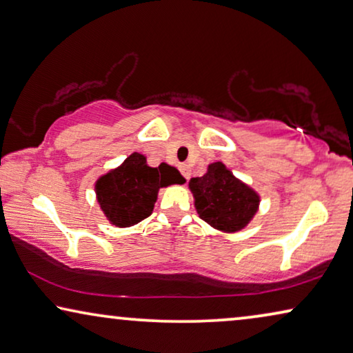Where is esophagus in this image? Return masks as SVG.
Masks as SVG:
<instances>
[{
  "label": "esophagus",
  "mask_w": 353,
  "mask_h": 353,
  "mask_svg": "<svg viewBox=\"0 0 353 353\" xmlns=\"http://www.w3.org/2000/svg\"><path fill=\"white\" fill-rule=\"evenodd\" d=\"M180 172L183 173V176H185L186 180H189V167L186 164H181L180 165Z\"/></svg>",
  "instance_id": "34e87169"
}]
</instances>
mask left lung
Instances as JSON below:
<instances>
[{"mask_svg": "<svg viewBox=\"0 0 353 353\" xmlns=\"http://www.w3.org/2000/svg\"><path fill=\"white\" fill-rule=\"evenodd\" d=\"M189 189L199 216L221 232L242 231L259 208V194L223 162H213L205 175L191 178Z\"/></svg>", "mask_w": 353, "mask_h": 353, "instance_id": "8db88e82", "label": "left lung"}]
</instances>
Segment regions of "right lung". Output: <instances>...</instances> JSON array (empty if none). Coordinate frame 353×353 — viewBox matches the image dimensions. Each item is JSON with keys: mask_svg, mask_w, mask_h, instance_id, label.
Returning <instances> with one entry per match:
<instances>
[{"mask_svg": "<svg viewBox=\"0 0 353 353\" xmlns=\"http://www.w3.org/2000/svg\"><path fill=\"white\" fill-rule=\"evenodd\" d=\"M183 183L185 178L175 167H150L146 156L132 152L119 167L95 181L97 202L113 226L130 228L152 213L161 188Z\"/></svg>", "mask_w": 353, "mask_h": 353, "instance_id": "right-lung-1", "label": "right lung"}]
</instances>
